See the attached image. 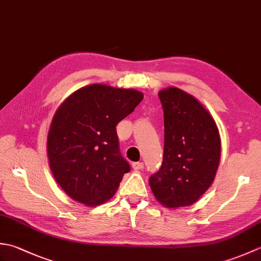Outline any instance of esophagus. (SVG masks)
<instances>
[{"instance_id":"1","label":"esophagus","mask_w":261,"mask_h":261,"mask_svg":"<svg viewBox=\"0 0 261 261\" xmlns=\"http://www.w3.org/2000/svg\"><path fill=\"white\" fill-rule=\"evenodd\" d=\"M132 168L135 170H140L143 168V163L142 162H137V163H132Z\"/></svg>"}]
</instances>
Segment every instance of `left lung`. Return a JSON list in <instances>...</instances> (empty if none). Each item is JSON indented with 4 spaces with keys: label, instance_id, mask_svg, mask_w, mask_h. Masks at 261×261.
Here are the masks:
<instances>
[{
    "label": "left lung",
    "instance_id": "8db88e82",
    "mask_svg": "<svg viewBox=\"0 0 261 261\" xmlns=\"http://www.w3.org/2000/svg\"><path fill=\"white\" fill-rule=\"evenodd\" d=\"M158 95L164 110V158L149 185L164 206H188L214 180L221 157L219 129L208 111L191 94L168 87Z\"/></svg>",
    "mask_w": 261,
    "mask_h": 261
}]
</instances>
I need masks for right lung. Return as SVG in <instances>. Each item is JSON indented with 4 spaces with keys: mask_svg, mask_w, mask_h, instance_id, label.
Instances as JSON below:
<instances>
[{
    "mask_svg": "<svg viewBox=\"0 0 261 261\" xmlns=\"http://www.w3.org/2000/svg\"><path fill=\"white\" fill-rule=\"evenodd\" d=\"M142 98L132 88L92 84L70 94L57 109L47 153L55 179L70 198L87 206L112 198L130 171L121 156L116 125Z\"/></svg>",
    "mask_w": 261,
    "mask_h": 261,
    "instance_id": "right-lung-1",
    "label": "right lung"
}]
</instances>
